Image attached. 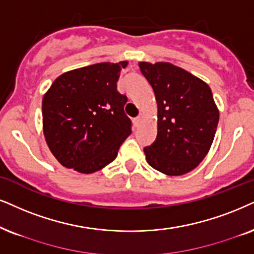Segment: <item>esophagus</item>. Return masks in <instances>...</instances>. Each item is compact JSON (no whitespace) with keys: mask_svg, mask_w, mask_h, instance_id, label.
Returning <instances> with one entry per match:
<instances>
[{"mask_svg":"<svg viewBox=\"0 0 254 254\" xmlns=\"http://www.w3.org/2000/svg\"><path fill=\"white\" fill-rule=\"evenodd\" d=\"M142 120H143V115H139V116H138L137 118H134V124L138 125L140 123V122H142Z\"/></svg>","mask_w":254,"mask_h":254,"instance_id":"obj_1","label":"esophagus"}]
</instances>
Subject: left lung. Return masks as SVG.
Returning <instances> with one entry per match:
<instances>
[{"mask_svg":"<svg viewBox=\"0 0 254 254\" xmlns=\"http://www.w3.org/2000/svg\"><path fill=\"white\" fill-rule=\"evenodd\" d=\"M157 102V137L144 147L146 162L168 176L197 168L212 145L218 110L210 86L169 62H139Z\"/></svg>","mask_w":254,"mask_h":254,"instance_id":"1","label":"left lung"}]
</instances>
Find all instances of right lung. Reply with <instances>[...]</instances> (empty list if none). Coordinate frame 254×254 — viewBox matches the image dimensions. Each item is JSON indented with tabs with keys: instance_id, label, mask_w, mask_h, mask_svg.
<instances>
[{
	"instance_id": "obj_1",
	"label": "right lung",
	"mask_w": 254,
	"mask_h": 254,
	"mask_svg": "<svg viewBox=\"0 0 254 254\" xmlns=\"http://www.w3.org/2000/svg\"><path fill=\"white\" fill-rule=\"evenodd\" d=\"M127 61L97 63L62 73L42 101L43 133L64 168L94 173L117 157L131 133L127 96L117 91Z\"/></svg>"
}]
</instances>
